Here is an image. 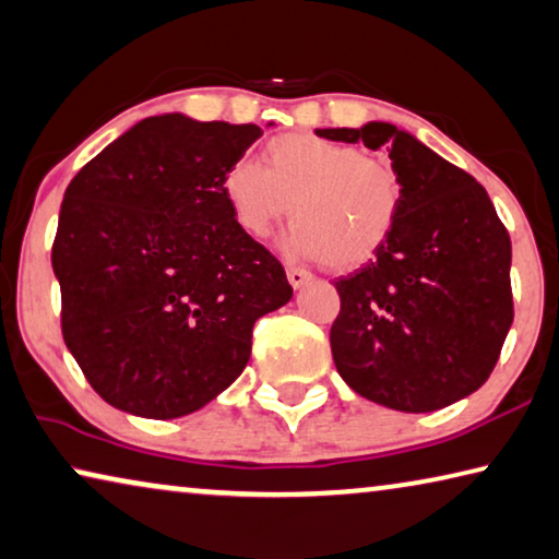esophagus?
<instances>
[{
  "label": "esophagus",
  "instance_id": "1",
  "mask_svg": "<svg viewBox=\"0 0 559 559\" xmlns=\"http://www.w3.org/2000/svg\"><path fill=\"white\" fill-rule=\"evenodd\" d=\"M286 276H288V283L294 288H304L308 281H311L313 276L308 271H304V269H298V265H288L286 269Z\"/></svg>",
  "mask_w": 559,
  "mask_h": 559
}]
</instances>
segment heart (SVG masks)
<instances>
[{
  "instance_id": "heart-1",
  "label": "heart",
  "mask_w": 559,
  "mask_h": 559,
  "mask_svg": "<svg viewBox=\"0 0 559 559\" xmlns=\"http://www.w3.org/2000/svg\"><path fill=\"white\" fill-rule=\"evenodd\" d=\"M263 164L234 162L221 179L246 236L265 238L290 209L288 251L338 273L370 263L393 238L405 186L388 158L316 134H283L265 144Z\"/></svg>"
}]
</instances>
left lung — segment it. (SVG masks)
Returning a JSON list of instances; mask_svg holds the SVG:
<instances>
[{"mask_svg": "<svg viewBox=\"0 0 559 559\" xmlns=\"http://www.w3.org/2000/svg\"><path fill=\"white\" fill-rule=\"evenodd\" d=\"M318 136L388 148L405 186L388 246L335 281L341 313L331 350L358 395L430 413L490 378L512 325L510 234L471 174L393 123L316 129Z\"/></svg>", "mask_w": 559, "mask_h": 559, "instance_id": "obj_1", "label": "left lung"}]
</instances>
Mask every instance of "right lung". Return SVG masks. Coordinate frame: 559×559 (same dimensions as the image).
Segmentation results:
<instances>
[{"label": "right lung", "instance_id": "obj_1", "mask_svg": "<svg viewBox=\"0 0 559 559\" xmlns=\"http://www.w3.org/2000/svg\"><path fill=\"white\" fill-rule=\"evenodd\" d=\"M261 134L255 123L148 117L67 186L51 246L61 335L119 411L168 420L211 403L243 373L253 323L294 296L221 193Z\"/></svg>", "mask_w": 559, "mask_h": 559}]
</instances>
